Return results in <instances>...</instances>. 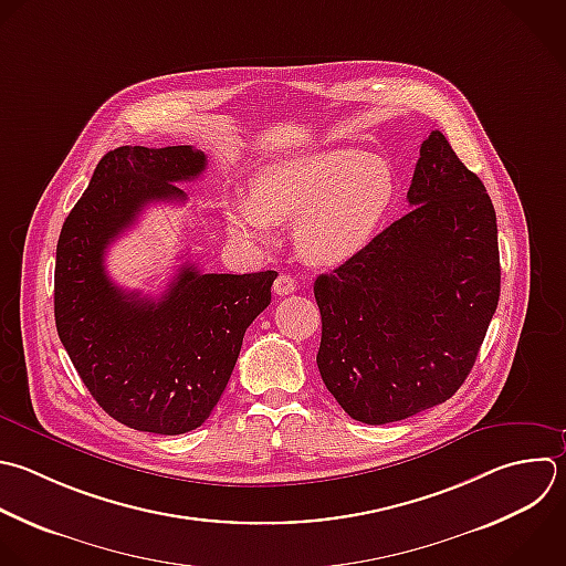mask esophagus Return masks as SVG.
<instances>
[{"label": "esophagus", "mask_w": 566, "mask_h": 566, "mask_svg": "<svg viewBox=\"0 0 566 566\" xmlns=\"http://www.w3.org/2000/svg\"><path fill=\"white\" fill-rule=\"evenodd\" d=\"M294 290H296V283H294L292 276H287V274H279V276H276V281H274V292H276L279 296L292 294Z\"/></svg>", "instance_id": "34e87169"}]
</instances>
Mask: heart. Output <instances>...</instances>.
<instances>
[{"label":"heart","mask_w":566,"mask_h":566,"mask_svg":"<svg viewBox=\"0 0 566 566\" xmlns=\"http://www.w3.org/2000/svg\"><path fill=\"white\" fill-rule=\"evenodd\" d=\"M396 199V172L385 157L334 148L263 166L252 199L228 208L234 232L265 239L272 221H292L298 254L314 265H338L378 234Z\"/></svg>","instance_id":"obj_1"}]
</instances>
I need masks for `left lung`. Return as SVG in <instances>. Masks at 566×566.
<instances>
[{
	"instance_id": "left-lung-1",
	"label": "left lung",
	"mask_w": 566,
	"mask_h": 566,
	"mask_svg": "<svg viewBox=\"0 0 566 566\" xmlns=\"http://www.w3.org/2000/svg\"><path fill=\"white\" fill-rule=\"evenodd\" d=\"M407 201L402 219L314 283L321 378L367 424L451 398L500 298L493 203L440 130L420 146Z\"/></svg>"
}]
</instances>
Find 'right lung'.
Returning a JSON list of instances; mask_svg holds the SVG:
<instances>
[{"label": "right lung", "instance_id": "right-lung-1", "mask_svg": "<svg viewBox=\"0 0 566 566\" xmlns=\"http://www.w3.org/2000/svg\"><path fill=\"white\" fill-rule=\"evenodd\" d=\"M203 170L206 155L192 146L111 150L57 241V334L99 407L137 431L177 436L201 427L232 376L245 329L272 301V270L203 274L186 263L159 298L111 281L108 245L148 203H184L177 184Z\"/></svg>", "mask_w": 566, "mask_h": 566}]
</instances>
